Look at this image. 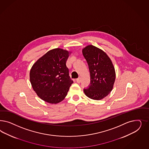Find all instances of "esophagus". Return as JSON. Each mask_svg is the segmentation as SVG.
Returning <instances> with one entry per match:
<instances>
[{"instance_id":"esophagus-1","label":"esophagus","mask_w":149,"mask_h":149,"mask_svg":"<svg viewBox=\"0 0 149 149\" xmlns=\"http://www.w3.org/2000/svg\"><path fill=\"white\" fill-rule=\"evenodd\" d=\"M76 82L78 83H80L81 82V78L79 77V78H77V79H76Z\"/></svg>"}]
</instances>
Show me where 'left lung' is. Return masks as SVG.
<instances>
[{"label": "left lung", "instance_id": "left-lung-1", "mask_svg": "<svg viewBox=\"0 0 149 149\" xmlns=\"http://www.w3.org/2000/svg\"><path fill=\"white\" fill-rule=\"evenodd\" d=\"M82 53L89 66L91 84L84 89L86 96L100 100L112 91L115 81V67L105 52L93 45L82 49Z\"/></svg>", "mask_w": 149, "mask_h": 149}]
</instances>
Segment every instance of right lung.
<instances>
[{"label":"right lung","instance_id":"obj_1","mask_svg":"<svg viewBox=\"0 0 149 149\" xmlns=\"http://www.w3.org/2000/svg\"><path fill=\"white\" fill-rule=\"evenodd\" d=\"M71 53L61 48L52 49L33 65L29 72L30 82L44 101L56 104L67 95L73 83L66 64Z\"/></svg>","mask_w":149,"mask_h":149}]
</instances>
